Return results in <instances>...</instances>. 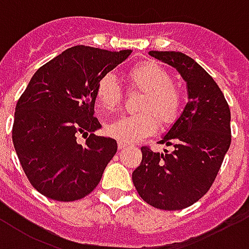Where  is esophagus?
<instances>
[{
  "label": "esophagus",
  "mask_w": 249,
  "mask_h": 249,
  "mask_svg": "<svg viewBox=\"0 0 249 249\" xmlns=\"http://www.w3.org/2000/svg\"><path fill=\"white\" fill-rule=\"evenodd\" d=\"M125 148H126V143L120 142V141H119V149H120V150H123V149H125Z\"/></svg>",
  "instance_id": "esophagus-1"
}]
</instances>
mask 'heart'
<instances>
[{
  "mask_svg": "<svg viewBox=\"0 0 249 249\" xmlns=\"http://www.w3.org/2000/svg\"><path fill=\"white\" fill-rule=\"evenodd\" d=\"M126 76L132 87L145 92L140 104V110L145 112L121 116L110 121L107 124L106 132L120 142L133 143L157 132L156 115L165 124L173 123L181 112L182 96L179 89L171 84L170 73L154 62L136 64L128 71ZM95 96L97 106L104 112H113L120 106L123 91L115 75L107 73L101 76L97 82Z\"/></svg>",
  "mask_w": 249,
  "mask_h": 249,
  "instance_id": "heart-1",
  "label": "heart"
}]
</instances>
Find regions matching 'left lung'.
Listing matches in <instances>:
<instances>
[{
  "label": "left lung",
  "mask_w": 249,
  "mask_h": 249,
  "mask_svg": "<svg viewBox=\"0 0 249 249\" xmlns=\"http://www.w3.org/2000/svg\"><path fill=\"white\" fill-rule=\"evenodd\" d=\"M149 55L181 73L189 103L160 141L174 150L156 153L142 146L132 181L146 203L176 211L198 202L215 181L231 145V112L218 84L194 59L176 51Z\"/></svg>",
  "instance_id": "obj_1"
}]
</instances>
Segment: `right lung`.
<instances>
[{"instance_id": "add662e5", "label": "right lung", "mask_w": 249, "mask_h": 249, "mask_svg": "<svg viewBox=\"0 0 249 249\" xmlns=\"http://www.w3.org/2000/svg\"><path fill=\"white\" fill-rule=\"evenodd\" d=\"M132 50L73 46L34 73L17 103L13 143L33 187L50 199L72 202L99 185L117 152L116 140L93 134L101 125L95 91L101 76ZM89 136L84 145L76 141Z\"/></svg>"}]
</instances>
